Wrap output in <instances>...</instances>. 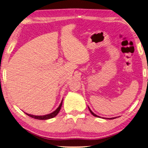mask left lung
Masks as SVG:
<instances>
[{"instance_id":"1","label":"left lung","mask_w":148,"mask_h":148,"mask_svg":"<svg viewBox=\"0 0 148 148\" xmlns=\"http://www.w3.org/2000/svg\"><path fill=\"white\" fill-rule=\"evenodd\" d=\"M88 108H89V110H90V113L92 114V115H93V116H97V117H99V116H98V115H95V114L94 113L92 112V111L90 110V108L88 107ZM115 118H116V117H115ZM115 119V118H111L110 119Z\"/></svg>"}]
</instances>
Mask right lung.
I'll use <instances>...</instances> for the list:
<instances>
[{
    "label": "right lung",
    "mask_w": 148,
    "mask_h": 148,
    "mask_svg": "<svg viewBox=\"0 0 148 148\" xmlns=\"http://www.w3.org/2000/svg\"><path fill=\"white\" fill-rule=\"evenodd\" d=\"M62 102H61L60 104L59 105V106L58 107V108L56 110L54 111L53 112H52L51 113H49L48 114V115H42V116H37V115H30V114H27L26 113L27 115H28L30 117H32L33 119H38V120H47V119H52L55 117V116L57 115V114L59 112L60 110V108L61 106H62Z\"/></svg>",
    "instance_id": "right-lung-1"
}]
</instances>
